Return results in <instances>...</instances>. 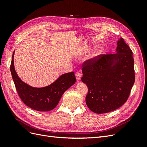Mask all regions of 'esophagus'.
Listing matches in <instances>:
<instances>
[{"label": "esophagus", "instance_id": "1", "mask_svg": "<svg viewBox=\"0 0 147 147\" xmlns=\"http://www.w3.org/2000/svg\"><path fill=\"white\" fill-rule=\"evenodd\" d=\"M81 76H82V74L80 72H77L76 73H75V77H76V78L77 80H80Z\"/></svg>", "mask_w": 147, "mask_h": 147}]
</instances>
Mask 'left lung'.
I'll return each instance as SVG.
<instances>
[{
    "label": "left lung",
    "mask_w": 147,
    "mask_h": 147,
    "mask_svg": "<svg viewBox=\"0 0 147 147\" xmlns=\"http://www.w3.org/2000/svg\"><path fill=\"white\" fill-rule=\"evenodd\" d=\"M117 53L100 55L84 61L82 81L88 88V107L96 113L112 112L127 101L135 82L132 51L123 38Z\"/></svg>",
    "instance_id": "1"
}]
</instances>
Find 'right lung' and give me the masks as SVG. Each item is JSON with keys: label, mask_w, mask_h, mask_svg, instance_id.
Returning <instances> with one entry per match:
<instances>
[{"label": "right lung", "mask_w": 147, "mask_h": 147, "mask_svg": "<svg viewBox=\"0 0 147 147\" xmlns=\"http://www.w3.org/2000/svg\"><path fill=\"white\" fill-rule=\"evenodd\" d=\"M14 53L10 71L16 90L22 101L29 107L37 111L47 112L54 109L64 92L76 82L74 72L62 75L54 83L46 87L34 88L23 82L18 76L14 67Z\"/></svg>", "instance_id": "1"}]
</instances>
